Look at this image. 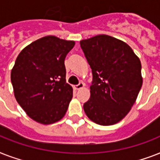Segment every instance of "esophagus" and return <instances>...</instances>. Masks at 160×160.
Instances as JSON below:
<instances>
[{"mask_svg":"<svg viewBox=\"0 0 160 160\" xmlns=\"http://www.w3.org/2000/svg\"><path fill=\"white\" fill-rule=\"evenodd\" d=\"M84 86H85V84L83 82H80L78 85H74V88H75V90H80V89H82Z\"/></svg>","mask_w":160,"mask_h":160,"instance_id":"esophagus-1","label":"esophagus"}]
</instances>
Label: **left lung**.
I'll use <instances>...</instances> for the list:
<instances>
[{
  "label": "left lung",
  "instance_id": "obj_1",
  "mask_svg": "<svg viewBox=\"0 0 160 160\" xmlns=\"http://www.w3.org/2000/svg\"><path fill=\"white\" fill-rule=\"evenodd\" d=\"M80 44L93 75L85 114L100 125L116 124L129 113L142 87L140 60L126 43L106 35Z\"/></svg>",
  "mask_w": 160,
  "mask_h": 160
}]
</instances>
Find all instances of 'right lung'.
<instances>
[{
  "label": "right lung",
  "instance_id": "1",
  "mask_svg": "<svg viewBox=\"0 0 160 160\" xmlns=\"http://www.w3.org/2000/svg\"><path fill=\"white\" fill-rule=\"evenodd\" d=\"M74 46L75 41L46 36L16 58L11 74L15 97L35 121L53 124L67 111L73 89L65 80V59Z\"/></svg>",
  "mask_w": 160,
  "mask_h": 160
}]
</instances>
